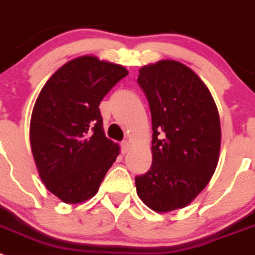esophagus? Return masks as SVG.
<instances>
[{
  "label": "esophagus",
  "instance_id": "esophagus-1",
  "mask_svg": "<svg viewBox=\"0 0 255 255\" xmlns=\"http://www.w3.org/2000/svg\"><path fill=\"white\" fill-rule=\"evenodd\" d=\"M130 147H131V145H130V143L129 141H123V143H121V152L124 153V154H125V153H128L130 150Z\"/></svg>",
  "mask_w": 255,
  "mask_h": 255
}]
</instances>
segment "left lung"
I'll return each mask as SVG.
<instances>
[{"instance_id": "obj_1", "label": "left lung", "mask_w": 255, "mask_h": 255, "mask_svg": "<svg viewBox=\"0 0 255 255\" xmlns=\"http://www.w3.org/2000/svg\"><path fill=\"white\" fill-rule=\"evenodd\" d=\"M138 84L152 115V166L135 177L139 198L159 213L188 206L207 186L218 163L221 125L202 79L179 61L139 70Z\"/></svg>"}]
</instances>
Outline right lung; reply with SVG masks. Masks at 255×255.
Here are the masks:
<instances>
[{
	"instance_id": "add662e5",
	"label": "right lung",
	"mask_w": 255,
	"mask_h": 255,
	"mask_svg": "<svg viewBox=\"0 0 255 255\" xmlns=\"http://www.w3.org/2000/svg\"><path fill=\"white\" fill-rule=\"evenodd\" d=\"M121 65L82 56L42 88L30 119V147L44 186L64 203L97 194L120 147L106 138L100 103L128 75Z\"/></svg>"
}]
</instances>
